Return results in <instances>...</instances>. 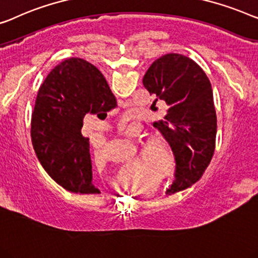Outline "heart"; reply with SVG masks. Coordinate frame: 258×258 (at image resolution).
<instances>
[{
  "label": "heart",
  "mask_w": 258,
  "mask_h": 258,
  "mask_svg": "<svg viewBox=\"0 0 258 258\" xmlns=\"http://www.w3.org/2000/svg\"><path fill=\"white\" fill-rule=\"evenodd\" d=\"M120 135L129 141H136L141 137L140 129L123 123L120 125ZM140 152L147 160L149 169L159 174L162 180H172L175 178L178 172V162L169 145L162 141H149L142 145ZM94 154L96 158H100L102 156V149H96Z\"/></svg>",
  "instance_id": "heart-1"
}]
</instances>
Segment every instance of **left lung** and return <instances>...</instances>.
I'll return each mask as SVG.
<instances>
[{"mask_svg":"<svg viewBox=\"0 0 258 258\" xmlns=\"http://www.w3.org/2000/svg\"><path fill=\"white\" fill-rule=\"evenodd\" d=\"M143 85L156 102L166 104L154 123L177 157L178 172L167 194L191 187L203 177L214 155L216 113L211 81L191 58L167 53L152 62Z\"/></svg>","mask_w":258,"mask_h":258,"instance_id":"1","label":"left lung"}]
</instances>
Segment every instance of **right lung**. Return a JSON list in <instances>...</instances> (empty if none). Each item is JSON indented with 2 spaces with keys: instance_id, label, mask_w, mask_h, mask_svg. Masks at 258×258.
Returning a JSON list of instances; mask_svg holds the SVG:
<instances>
[{
  "instance_id": "add662e5",
  "label": "right lung",
  "mask_w": 258,
  "mask_h": 258,
  "mask_svg": "<svg viewBox=\"0 0 258 258\" xmlns=\"http://www.w3.org/2000/svg\"><path fill=\"white\" fill-rule=\"evenodd\" d=\"M116 106L102 73L81 58L61 61L39 87L31 116L33 150L47 174L67 191L100 193L81 128L87 114L100 115Z\"/></svg>"
}]
</instances>
